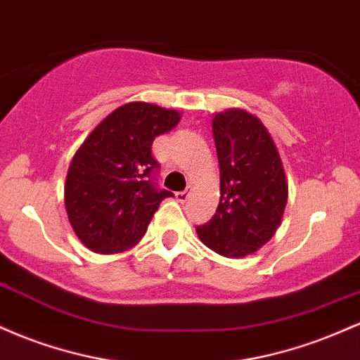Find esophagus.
Returning a JSON list of instances; mask_svg holds the SVG:
<instances>
[{"label": "esophagus", "instance_id": "esophagus-1", "mask_svg": "<svg viewBox=\"0 0 360 360\" xmlns=\"http://www.w3.org/2000/svg\"><path fill=\"white\" fill-rule=\"evenodd\" d=\"M189 198V191H179L176 193V200L181 201V203H184V201H188Z\"/></svg>", "mask_w": 360, "mask_h": 360}]
</instances>
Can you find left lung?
Wrapping results in <instances>:
<instances>
[{
  "label": "left lung",
  "mask_w": 360,
  "mask_h": 360,
  "mask_svg": "<svg viewBox=\"0 0 360 360\" xmlns=\"http://www.w3.org/2000/svg\"><path fill=\"white\" fill-rule=\"evenodd\" d=\"M220 203L212 220L196 226L200 240L223 257H245L266 245L281 225L288 183L274 140L243 110L217 113L212 123Z\"/></svg>",
  "instance_id": "obj_1"
}]
</instances>
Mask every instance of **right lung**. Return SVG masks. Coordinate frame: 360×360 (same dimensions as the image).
Segmentation results:
<instances>
[{
	"instance_id": "1",
	"label": "right lung",
	"mask_w": 360,
	"mask_h": 360,
	"mask_svg": "<svg viewBox=\"0 0 360 360\" xmlns=\"http://www.w3.org/2000/svg\"><path fill=\"white\" fill-rule=\"evenodd\" d=\"M179 118L176 110L127 103L82 142L69 166L64 203L72 230L89 250L118 254L134 247L160 201L174 196L157 188L152 143Z\"/></svg>"
}]
</instances>
